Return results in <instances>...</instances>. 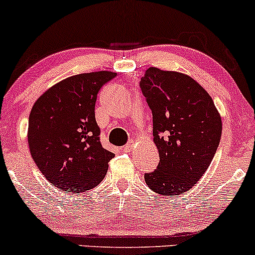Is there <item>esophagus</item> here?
<instances>
[{
    "label": "esophagus",
    "mask_w": 255,
    "mask_h": 255,
    "mask_svg": "<svg viewBox=\"0 0 255 255\" xmlns=\"http://www.w3.org/2000/svg\"><path fill=\"white\" fill-rule=\"evenodd\" d=\"M132 149H133V142L130 141V142H128L127 145H125V146L122 147V151L123 152H130V151H132Z\"/></svg>",
    "instance_id": "obj_1"
}]
</instances>
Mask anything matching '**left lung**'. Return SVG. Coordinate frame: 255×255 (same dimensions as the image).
I'll use <instances>...</instances> for the list:
<instances>
[{
	"label": "left lung",
	"mask_w": 255,
	"mask_h": 255,
	"mask_svg": "<svg viewBox=\"0 0 255 255\" xmlns=\"http://www.w3.org/2000/svg\"><path fill=\"white\" fill-rule=\"evenodd\" d=\"M140 88L152 113L159 163L145 173L156 194L189 191L211 164L222 136V117L213 99L187 75L149 68Z\"/></svg>",
	"instance_id": "1"
}]
</instances>
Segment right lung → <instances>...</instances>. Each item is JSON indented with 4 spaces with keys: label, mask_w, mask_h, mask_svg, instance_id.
<instances>
[{
    "label": "right lung",
    "mask_w": 255,
    "mask_h": 255,
    "mask_svg": "<svg viewBox=\"0 0 255 255\" xmlns=\"http://www.w3.org/2000/svg\"><path fill=\"white\" fill-rule=\"evenodd\" d=\"M116 72L68 77L36 100L29 116L27 141L38 169L61 191L93 189L105 177L114 153L100 142L96 102Z\"/></svg>",
    "instance_id": "1"
}]
</instances>
